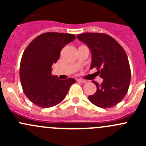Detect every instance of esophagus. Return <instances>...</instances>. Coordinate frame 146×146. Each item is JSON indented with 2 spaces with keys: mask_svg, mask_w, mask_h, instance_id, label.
I'll return each instance as SVG.
<instances>
[{
  "mask_svg": "<svg viewBox=\"0 0 146 146\" xmlns=\"http://www.w3.org/2000/svg\"><path fill=\"white\" fill-rule=\"evenodd\" d=\"M77 81L79 82H81V83H86V80H82V79H78Z\"/></svg>",
  "mask_w": 146,
  "mask_h": 146,
  "instance_id": "34e87169",
  "label": "esophagus"
}]
</instances>
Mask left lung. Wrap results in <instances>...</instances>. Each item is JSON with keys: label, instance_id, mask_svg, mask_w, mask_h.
Here are the masks:
<instances>
[{"label": "left lung", "instance_id": "obj_1", "mask_svg": "<svg viewBox=\"0 0 146 146\" xmlns=\"http://www.w3.org/2000/svg\"><path fill=\"white\" fill-rule=\"evenodd\" d=\"M77 38L88 46L92 54L90 69L96 68L103 82L94 95L88 97L93 104L110 108L120 102L129 90L131 69L124 49L114 38L104 33L86 32Z\"/></svg>", "mask_w": 146, "mask_h": 146}]
</instances>
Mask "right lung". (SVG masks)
<instances>
[{
	"mask_svg": "<svg viewBox=\"0 0 146 146\" xmlns=\"http://www.w3.org/2000/svg\"><path fill=\"white\" fill-rule=\"evenodd\" d=\"M76 39L73 34L46 32L36 36L24 51L20 66L23 92L33 104L48 108L61 102L67 95L74 78L60 80L52 76L62 48Z\"/></svg>",
	"mask_w": 146,
	"mask_h": 146,
	"instance_id": "right-lung-1",
	"label": "right lung"
}]
</instances>
